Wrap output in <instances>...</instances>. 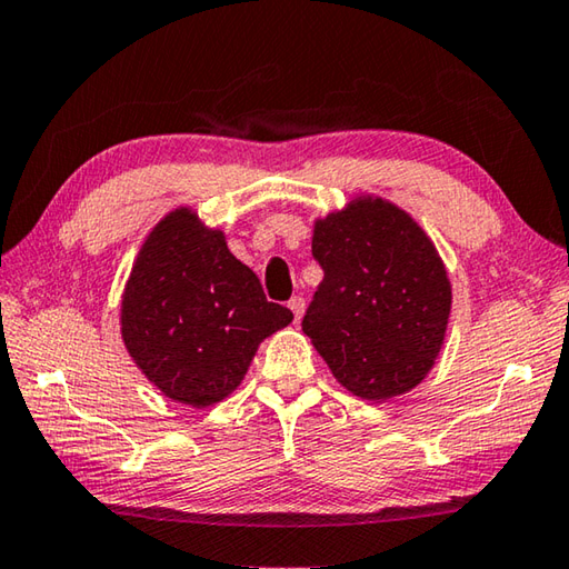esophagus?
Segmentation results:
<instances>
[{
  "label": "esophagus",
  "instance_id": "obj_1",
  "mask_svg": "<svg viewBox=\"0 0 569 569\" xmlns=\"http://www.w3.org/2000/svg\"><path fill=\"white\" fill-rule=\"evenodd\" d=\"M287 307L292 309L295 321L302 319V315H305V299H302V297H292V299H289V302H287Z\"/></svg>",
  "mask_w": 569,
  "mask_h": 569
}]
</instances>
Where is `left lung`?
Listing matches in <instances>:
<instances>
[{"mask_svg": "<svg viewBox=\"0 0 569 569\" xmlns=\"http://www.w3.org/2000/svg\"><path fill=\"white\" fill-rule=\"evenodd\" d=\"M325 270L302 319L341 386L367 401L411 391L431 371L451 315V282L409 212L373 196L315 222Z\"/></svg>", "mask_w": 569, "mask_h": 569, "instance_id": "8db88e82", "label": "left lung"}]
</instances>
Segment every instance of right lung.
<instances>
[{"mask_svg": "<svg viewBox=\"0 0 569 569\" xmlns=\"http://www.w3.org/2000/svg\"><path fill=\"white\" fill-rule=\"evenodd\" d=\"M267 302L220 230L178 208L138 252L121 302L123 345L168 399L206 409L238 389L260 341L292 321Z\"/></svg>", "mask_w": 569, "mask_h": 569, "instance_id": "right-lung-1", "label": "right lung"}]
</instances>
